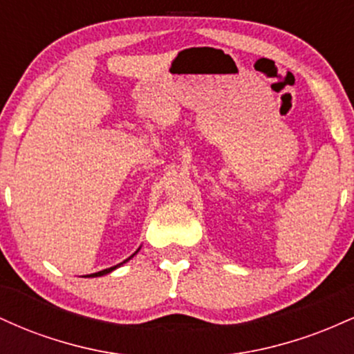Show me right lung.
<instances>
[{"label":"right lung","instance_id":"add662e5","mask_svg":"<svg viewBox=\"0 0 354 354\" xmlns=\"http://www.w3.org/2000/svg\"><path fill=\"white\" fill-rule=\"evenodd\" d=\"M138 251H140V250H138ZM138 251H136V253H138ZM136 253H135V254H136ZM135 254H131V256H129V258H126L123 263H120V265H116V266H111V268H108V270L98 271V273H93V274H88V276H91V278H96V276H103V274H108V273H111V271H113V270H116V268H120L121 265H124V263H126V261H129V259H131V258H133V256H135Z\"/></svg>","mask_w":354,"mask_h":354}]
</instances>
